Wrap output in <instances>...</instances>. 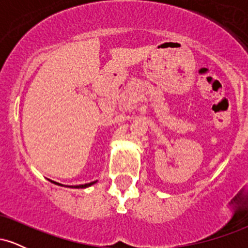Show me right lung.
Returning a JSON list of instances; mask_svg holds the SVG:
<instances>
[{"instance_id":"right-lung-1","label":"right lung","mask_w":248,"mask_h":248,"mask_svg":"<svg viewBox=\"0 0 248 248\" xmlns=\"http://www.w3.org/2000/svg\"><path fill=\"white\" fill-rule=\"evenodd\" d=\"M51 182H53V181H51ZM95 182H96V181H95ZM95 182H91V183H87V184H81V186H69V187H78V189H79V187H81V189H82V187H87V186H93V184H94ZM53 183H55V184H59V183H56V182H53ZM59 186H62V184H59Z\"/></svg>"}]
</instances>
